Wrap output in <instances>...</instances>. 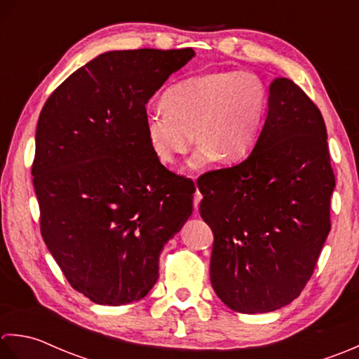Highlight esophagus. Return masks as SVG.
<instances>
[{
  "mask_svg": "<svg viewBox=\"0 0 359 359\" xmlns=\"http://www.w3.org/2000/svg\"><path fill=\"white\" fill-rule=\"evenodd\" d=\"M200 201H201V194H200V190L196 189L195 194H194V209H195V210H198Z\"/></svg>",
  "mask_w": 359,
  "mask_h": 359,
  "instance_id": "esophagus-1",
  "label": "esophagus"
}]
</instances>
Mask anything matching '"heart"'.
<instances>
[{"instance_id": "obj_1", "label": "heart", "mask_w": 359, "mask_h": 359, "mask_svg": "<svg viewBox=\"0 0 359 359\" xmlns=\"http://www.w3.org/2000/svg\"><path fill=\"white\" fill-rule=\"evenodd\" d=\"M163 109L145 116V136L155 155L172 164L200 145L190 164L195 169L214 158L233 164L257 141L266 108L263 83L251 72L217 71L195 76L164 93Z\"/></svg>"}]
</instances>
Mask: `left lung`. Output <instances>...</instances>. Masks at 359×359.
Returning <instances> with one entry per match:
<instances>
[{
  "mask_svg": "<svg viewBox=\"0 0 359 359\" xmlns=\"http://www.w3.org/2000/svg\"><path fill=\"white\" fill-rule=\"evenodd\" d=\"M196 184L214 232L210 283L222 302L255 314L294 301L330 232L334 173L318 107L292 80L276 77L252 151Z\"/></svg>",
  "mask_w": 359,
  "mask_h": 359,
  "instance_id": "left-lung-1",
  "label": "left lung"
}]
</instances>
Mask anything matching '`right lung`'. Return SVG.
Listing matches in <instances>:
<instances>
[{
  "label": "right lung",
  "instance_id": "1",
  "mask_svg": "<svg viewBox=\"0 0 359 359\" xmlns=\"http://www.w3.org/2000/svg\"><path fill=\"white\" fill-rule=\"evenodd\" d=\"M194 57L192 48L108 50L41 109L32 165L41 236L94 304L147 296L164 245L192 215L194 182L159 163L144 121L150 97Z\"/></svg>",
  "mask_w": 359,
  "mask_h": 359
}]
</instances>
